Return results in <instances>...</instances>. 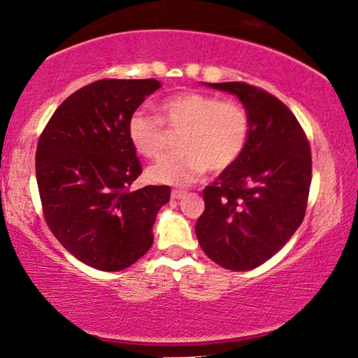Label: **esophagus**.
<instances>
[{
	"label": "esophagus",
	"mask_w": 358,
	"mask_h": 358,
	"mask_svg": "<svg viewBox=\"0 0 358 358\" xmlns=\"http://www.w3.org/2000/svg\"><path fill=\"white\" fill-rule=\"evenodd\" d=\"M187 192L185 190H173L171 192V196L174 198V200H182V198L185 196Z\"/></svg>",
	"instance_id": "obj_1"
}]
</instances>
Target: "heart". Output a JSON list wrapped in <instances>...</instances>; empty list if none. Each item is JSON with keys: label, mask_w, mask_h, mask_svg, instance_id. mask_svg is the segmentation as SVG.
Here are the masks:
<instances>
[{"label": "heart", "mask_w": 358, "mask_h": 358, "mask_svg": "<svg viewBox=\"0 0 358 358\" xmlns=\"http://www.w3.org/2000/svg\"><path fill=\"white\" fill-rule=\"evenodd\" d=\"M162 120L144 110L128 120V136L137 152L148 158L162 155L169 129H182L176 141L179 150L163 157L147 169L155 184L185 187L194 184L210 168L224 171L238 162L250 139L248 110L234 99H219L205 92H180L158 106Z\"/></svg>", "instance_id": "b5f03b06"}]
</instances>
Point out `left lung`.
<instances>
[{
    "label": "left lung",
    "mask_w": 358,
    "mask_h": 358,
    "mask_svg": "<svg viewBox=\"0 0 358 358\" xmlns=\"http://www.w3.org/2000/svg\"><path fill=\"white\" fill-rule=\"evenodd\" d=\"M240 99L251 120L243 155L203 190L195 234L229 271H251L287 245L304 219L312 179L309 141L291 110L259 87L206 83Z\"/></svg>",
    "instance_id": "1"
}]
</instances>
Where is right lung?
Segmentation results:
<instances>
[{"instance_id": "right-lung-1", "label": "right lung", "mask_w": 358, "mask_h": 358, "mask_svg": "<svg viewBox=\"0 0 358 358\" xmlns=\"http://www.w3.org/2000/svg\"><path fill=\"white\" fill-rule=\"evenodd\" d=\"M160 81L99 80L60 103L36 148L45 219L60 245L86 266L118 272L150 250L168 185L129 190L142 166L128 120Z\"/></svg>"}]
</instances>
